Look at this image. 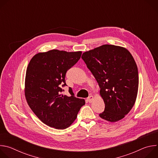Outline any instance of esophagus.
I'll return each mask as SVG.
<instances>
[{"label": "esophagus", "mask_w": 158, "mask_h": 158, "mask_svg": "<svg viewBox=\"0 0 158 158\" xmlns=\"http://www.w3.org/2000/svg\"><path fill=\"white\" fill-rule=\"evenodd\" d=\"M93 99H94V97H93V96L91 95V96H89V98H87V101L89 102H91L93 101Z\"/></svg>", "instance_id": "esophagus-1"}]
</instances>
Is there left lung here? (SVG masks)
Returning <instances> with one entry per match:
<instances>
[{"label":"left lung","mask_w":158,"mask_h":158,"mask_svg":"<svg viewBox=\"0 0 158 158\" xmlns=\"http://www.w3.org/2000/svg\"><path fill=\"white\" fill-rule=\"evenodd\" d=\"M96 79L104 111L99 116L109 122L123 119L136 102L139 85L138 67L124 48L105 44L82 55Z\"/></svg>","instance_id":"1"}]
</instances>
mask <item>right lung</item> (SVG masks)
I'll return each instance as SVG.
<instances>
[{
    "label": "right lung",
    "instance_id": "right-lung-1",
    "mask_svg": "<svg viewBox=\"0 0 158 158\" xmlns=\"http://www.w3.org/2000/svg\"><path fill=\"white\" fill-rule=\"evenodd\" d=\"M82 52L57 49L36 54L30 60L25 79V96L28 105L44 124L57 129L69 127L76 120L84 99L61 94L66 85L67 71L77 63Z\"/></svg>",
    "mask_w": 158,
    "mask_h": 158
}]
</instances>
